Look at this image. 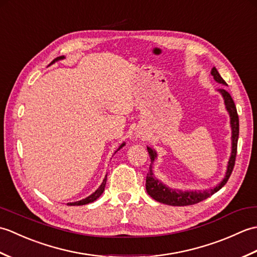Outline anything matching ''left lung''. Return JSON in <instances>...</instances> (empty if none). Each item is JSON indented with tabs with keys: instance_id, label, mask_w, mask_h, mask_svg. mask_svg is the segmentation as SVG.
Segmentation results:
<instances>
[{
	"instance_id": "1",
	"label": "left lung",
	"mask_w": 257,
	"mask_h": 257,
	"mask_svg": "<svg viewBox=\"0 0 257 257\" xmlns=\"http://www.w3.org/2000/svg\"><path fill=\"white\" fill-rule=\"evenodd\" d=\"M211 75L213 78L223 86H227V84L221 77V75L217 72L215 67H213L211 70ZM220 92L221 96L223 97V100H224V105L226 111L228 112V116H230V124H231V140H232V146H231V156L228 158V162L226 166V171L225 176L222 179V181L217 183L215 187L206 189V190H180V189H173L168 187L167 184L163 183L161 180L156 178L154 170V162L157 159V151L154 148H150V147L147 146V150L149 152L150 156V168L149 172L147 174L146 179V190L147 193H148L152 199L156 201L160 202L163 204L168 205H173V206H184V205H192L196 204L199 202L203 201L209 198L212 194L217 192L222 187H224L225 183L227 182L228 178H230L231 173L233 171L234 163H235V157H236V148H237V140H238V116L236 111L235 103H234L231 95L224 89L220 88L217 89Z\"/></svg>"
}]
</instances>
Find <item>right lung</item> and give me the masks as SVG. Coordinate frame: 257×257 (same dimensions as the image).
<instances>
[{
  "mask_svg": "<svg viewBox=\"0 0 257 257\" xmlns=\"http://www.w3.org/2000/svg\"><path fill=\"white\" fill-rule=\"evenodd\" d=\"M62 59H65V56H59V57H57V58H55L54 59V61L48 65V66H51V65H53L54 63H56V62H58V61H62ZM125 146V143H122L121 145L119 146V148L114 151V154H116L117 151H119L120 149L122 148V147H124ZM113 154V155H114ZM106 181H107V176H105V178H103V180H102V182H101V184L99 185V188H98L94 193H91L89 196H87V198H85V199H83V200H80V201H76V202H69V203H67V205H84V204H88V203H91V202H94V201H96L98 198H99V196L102 194V192L103 191H105V187H106Z\"/></svg>",
  "mask_w": 257,
  "mask_h": 257,
  "instance_id": "right-lung-1",
  "label": "right lung"
}]
</instances>
